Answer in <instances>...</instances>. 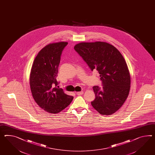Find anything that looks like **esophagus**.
<instances>
[{
	"mask_svg": "<svg viewBox=\"0 0 155 155\" xmlns=\"http://www.w3.org/2000/svg\"><path fill=\"white\" fill-rule=\"evenodd\" d=\"M84 92L83 91H78L76 93V94L77 95H81V94H83Z\"/></svg>",
	"mask_w": 155,
	"mask_h": 155,
	"instance_id": "34e87169",
	"label": "esophagus"
}]
</instances>
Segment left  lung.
I'll use <instances>...</instances> for the list:
<instances>
[{
	"label": "left lung",
	"instance_id": "8db88e82",
	"mask_svg": "<svg viewBox=\"0 0 155 155\" xmlns=\"http://www.w3.org/2000/svg\"><path fill=\"white\" fill-rule=\"evenodd\" d=\"M76 52L91 71L97 70L102 87H93L95 99L91 105L100 114L111 115L123 106L130 87V75L121 53L112 45L103 41L80 43Z\"/></svg>",
	"mask_w": 155,
	"mask_h": 155
}]
</instances>
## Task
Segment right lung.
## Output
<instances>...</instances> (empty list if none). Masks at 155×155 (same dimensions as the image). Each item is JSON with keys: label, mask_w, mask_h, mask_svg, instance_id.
I'll use <instances>...</instances> for the list:
<instances>
[{"label": "right lung", "mask_w": 155, "mask_h": 155, "mask_svg": "<svg viewBox=\"0 0 155 155\" xmlns=\"http://www.w3.org/2000/svg\"><path fill=\"white\" fill-rule=\"evenodd\" d=\"M68 42L61 41L46 45L35 57L30 76L32 95L39 107L51 114L62 111L74 97L57 88L56 78L61 56Z\"/></svg>", "instance_id": "1"}]
</instances>
